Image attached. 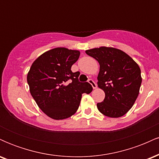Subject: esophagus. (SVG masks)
<instances>
[{
  "mask_svg": "<svg viewBox=\"0 0 159 159\" xmlns=\"http://www.w3.org/2000/svg\"><path fill=\"white\" fill-rule=\"evenodd\" d=\"M88 82L91 85H92L93 88V89H96V87H97V85H96V82H95V81H93V80L92 79V78H90V79L88 80Z\"/></svg>",
  "mask_w": 159,
  "mask_h": 159,
  "instance_id": "esophagus-1",
  "label": "esophagus"
}]
</instances>
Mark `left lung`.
Wrapping results in <instances>:
<instances>
[{"label":"left lung","instance_id":"8db88e82","mask_svg":"<svg viewBox=\"0 0 159 159\" xmlns=\"http://www.w3.org/2000/svg\"><path fill=\"white\" fill-rule=\"evenodd\" d=\"M100 65L98 86L105 93L98 110L109 117L123 116L132 108L139 94L142 78L134 60L120 49L100 47L86 51Z\"/></svg>","mask_w":159,"mask_h":159}]
</instances>
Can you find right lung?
<instances>
[{
	"label": "right lung",
	"instance_id": "right-lung-1",
	"mask_svg": "<svg viewBox=\"0 0 159 159\" xmlns=\"http://www.w3.org/2000/svg\"><path fill=\"white\" fill-rule=\"evenodd\" d=\"M79 56L78 51L52 49L33 63L27 74L30 94L39 108L52 119L63 120L73 115L82 93L88 94L93 90L88 82L78 81L79 72L71 70Z\"/></svg>",
	"mask_w": 159,
	"mask_h": 159
}]
</instances>
